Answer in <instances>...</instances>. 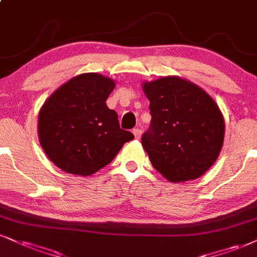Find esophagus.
I'll use <instances>...</instances> for the list:
<instances>
[{
    "mask_svg": "<svg viewBox=\"0 0 257 257\" xmlns=\"http://www.w3.org/2000/svg\"><path fill=\"white\" fill-rule=\"evenodd\" d=\"M134 135H135L136 139H139V138H141V136H142V131L139 128H135L134 130Z\"/></svg>",
    "mask_w": 257,
    "mask_h": 257,
    "instance_id": "34e87169",
    "label": "esophagus"
}]
</instances>
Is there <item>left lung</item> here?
I'll return each instance as SVG.
<instances>
[{
  "label": "left lung",
  "mask_w": 257,
  "mask_h": 257,
  "mask_svg": "<svg viewBox=\"0 0 257 257\" xmlns=\"http://www.w3.org/2000/svg\"><path fill=\"white\" fill-rule=\"evenodd\" d=\"M151 123L142 145L158 173L170 182L195 180L217 161L225 122L219 107L199 85L164 76L143 82Z\"/></svg>",
  "instance_id": "1"
}]
</instances>
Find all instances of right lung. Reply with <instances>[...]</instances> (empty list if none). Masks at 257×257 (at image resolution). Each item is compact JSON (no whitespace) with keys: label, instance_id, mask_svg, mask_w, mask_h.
Returning <instances> with one entry per match:
<instances>
[{"label":"right lung","instance_id":"add662e5","mask_svg":"<svg viewBox=\"0 0 257 257\" xmlns=\"http://www.w3.org/2000/svg\"><path fill=\"white\" fill-rule=\"evenodd\" d=\"M115 82L87 72L72 77L47 97L38 115V137L52 163L72 175L89 176L112 162L135 136L120 128L106 104Z\"/></svg>","mask_w":257,"mask_h":257}]
</instances>
